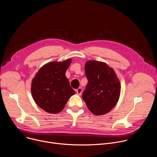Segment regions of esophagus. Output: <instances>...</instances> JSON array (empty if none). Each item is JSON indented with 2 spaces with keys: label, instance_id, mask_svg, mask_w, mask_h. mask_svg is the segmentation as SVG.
Here are the masks:
<instances>
[{
  "label": "esophagus",
  "instance_id": "esophagus-1",
  "mask_svg": "<svg viewBox=\"0 0 157 157\" xmlns=\"http://www.w3.org/2000/svg\"><path fill=\"white\" fill-rule=\"evenodd\" d=\"M82 88L81 87H79L76 90V93L79 96H80L82 94Z\"/></svg>",
  "mask_w": 157,
  "mask_h": 157
}]
</instances>
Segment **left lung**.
<instances>
[{"label":"left lung","instance_id":"left-lung-1","mask_svg":"<svg viewBox=\"0 0 157 157\" xmlns=\"http://www.w3.org/2000/svg\"><path fill=\"white\" fill-rule=\"evenodd\" d=\"M84 69L88 82L82 97L88 109L96 116L109 113L121 94V83L116 72L107 63L96 60L87 61Z\"/></svg>","mask_w":157,"mask_h":157}]
</instances>
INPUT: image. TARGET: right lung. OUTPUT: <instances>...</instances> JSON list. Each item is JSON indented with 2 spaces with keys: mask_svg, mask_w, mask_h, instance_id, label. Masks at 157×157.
I'll list each match as a JSON object with an SVG mask.
<instances>
[{
  "mask_svg": "<svg viewBox=\"0 0 157 157\" xmlns=\"http://www.w3.org/2000/svg\"><path fill=\"white\" fill-rule=\"evenodd\" d=\"M71 59L44 64L33 78L31 92L35 103L50 114H57L64 109L75 91L70 86L65 73Z\"/></svg>",
  "mask_w": 157,
  "mask_h": 157,
  "instance_id": "add662e5",
  "label": "right lung"
}]
</instances>
